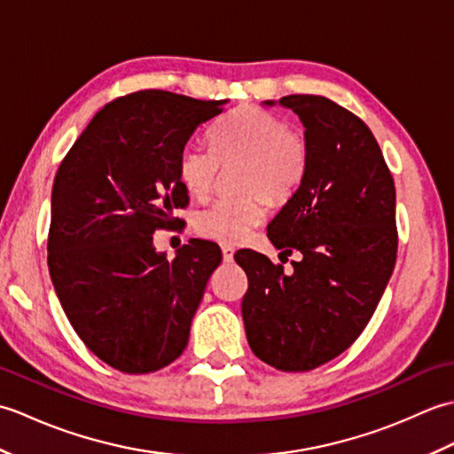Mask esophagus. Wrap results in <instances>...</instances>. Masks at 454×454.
<instances>
[{
  "label": "esophagus",
  "instance_id": "34e87169",
  "mask_svg": "<svg viewBox=\"0 0 454 454\" xmlns=\"http://www.w3.org/2000/svg\"><path fill=\"white\" fill-rule=\"evenodd\" d=\"M222 259H224L226 263H232L234 262V247L222 246Z\"/></svg>",
  "mask_w": 454,
  "mask_h": 454
}]
</instances>
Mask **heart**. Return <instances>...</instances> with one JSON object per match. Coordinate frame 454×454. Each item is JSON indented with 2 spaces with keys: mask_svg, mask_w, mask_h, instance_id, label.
<instances>
[{
  "mask_svg": "<svg viewBox=\"0 0 454 454\" xmlns=\"http://www.w3.org/2000/svg\"><path fill=\"white\" fill-rule=\"evenodd\" d=\"M212 146L191 140L181 148L177 176L191 197L205 199L218 177L220 163L242 161L238 197H222L197 212L195 230L222 244H244L269 215L267 195H293L308 168V144L301 132L286 129L277 114L259 107H239L218 122Z\"/></svg>",
  "mask_w": 454,
  "mask_h": 454,
  "instance_id": "1",
  "label": "heart"
}]
</instances>
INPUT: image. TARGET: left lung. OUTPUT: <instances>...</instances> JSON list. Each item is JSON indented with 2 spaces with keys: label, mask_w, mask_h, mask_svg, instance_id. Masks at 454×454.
<instances>
[{
  "label": "left lung",
  "mask_w": 454,
  "mask_h": 454,
  "mask_svg": "<svg viewBox=\"0 0 454 454\" xmlns=\"http://www.w3.org/2000/svg\"><path fill=\"white\" fill-rule=\"evenodd\" d=\"M278 105L304 124L308 168L267 236L302 259L288 275L257 252L236 262L249 285V347L275 369L301 372L343 353L379 306L396 263V189L359 117L322 95H286Z\"/></svg>",
  "instance_id": "1"
}]
</instances>
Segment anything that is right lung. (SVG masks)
Segmentation results:
<instances>
[{
  "label": "right lung",
  "instance_id": "1",
  "mask_svg": "<svg viewBox=\"0 0 454 454\" xmlns=\"http://www.w3.org/2000/svg\"><path fill=\"white\" fill-rule=\"evenodd\" d=\"M224 101L161 90L114 99L60 163L52 187L48 271L80 340L113 369L160 371L183 353L220 247L189 239L176 257L153 247L189 202L177 158Z\"/></svg>",
  "mask_w": 454,
  "mask_h": 454
}]
</instances>
